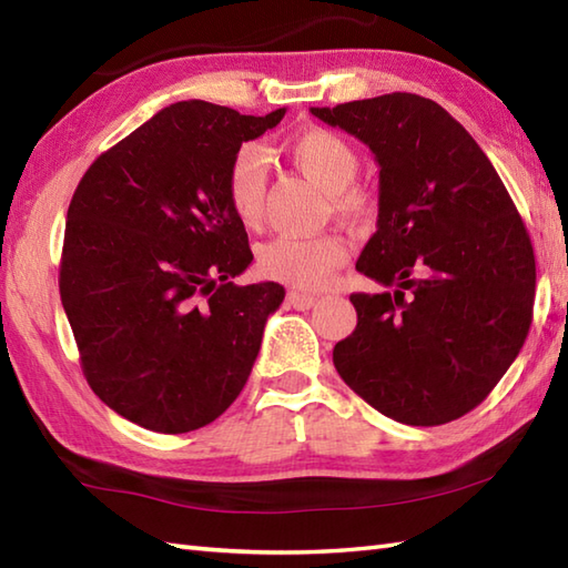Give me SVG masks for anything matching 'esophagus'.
Segmentation results:
<instances>
[{"mask_svg":"<svg viewBox=\"0 0 568 568\" xmlns=\"http://www.w3.org/2000/svg\"><path fill=\"white\" fill-rule=\"evenodd\" d=\"M315 303H317L315 295H307V293H300V291L287 293V305L295 307V310H310Z\"/></svg>","mask_w":568,"mask_h":568,"instance_id":"obj_1","label":"esophagus"}]
</instances>
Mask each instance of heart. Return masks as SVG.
Segmentation results:
<instances>
[{
  "mask_svg": "<svg viewBox=\"0 0 568 568\" xmlns=\"http://www.w3.org/2000/svg\"><path fill=\"white\" fill-rule=\"evenodd\" d=\"M283 153L300 173L327 192L336 214L354 220L371 210V195L358 187L361 159L356 149L332 129H303L283 141ZM268 192V159L256 146L239 149L229 163L226 197L246 226L261 222ZM346 244L339 234H281L263 244L261 271L293 287H322L346 261Z\"/></svg>",
  "mask_w": 568,
  "mask_h": 568,
  "instance_id": "heart-1",
  "label": "heart"
}]
</instances>
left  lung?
Returning a JSON list of instances; mask_svg holds the SVG:
<instances>
[{"instance_id": "8db88e82", "label": "left lung", "mask_w": 568, "mask_h": 568, "mask_svg": "<svg viewBox=\"0 0 568 568\" xmlns=\"http://www.w3.org/2000/svg\"><path fill=\"white\" fill-rule=\"evenodd\" d=\"M364 141L381 165L378 229L356 271V329L334 366L358 397L413 427L470 413L520 354L532 324L535 251L496 168L427 98L381 94L312 106Z\"/></svg>"}]
</instances>
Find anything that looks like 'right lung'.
Masks as SVG:
<instances>
[{
  "label": "right lung",
  "instance_id": "obj_1",
  "mask_svg": "<svg viewBox=\"0 0 568 568\" xmlns=\"http://www.w3.org/2000/svg\"><path fill=\"white\" fill-rule=\"evenodd\" d=\"M283 116L175 102L104 151L70 200L58 285L80 366L143 429L210 425L251 376L285 291L232 283L253 253L226 173Z\"/></svg>",
  "mask_w": 568,
  "mask_h": 568
}]
</instances>
